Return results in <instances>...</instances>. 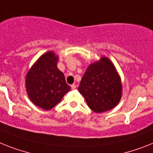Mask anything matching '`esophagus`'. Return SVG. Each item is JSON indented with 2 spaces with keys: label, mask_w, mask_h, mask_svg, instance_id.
<instances>
[{
  "label": "esophagus",
  "mask_w": 153,
  "mask_h": 153,
  "mask_svg": "<svg viewBox=\"0 0 153 153\" xmlns=\"http://www.w3.org/2000/svg\"><path fill=\"white\" fill-rule=\"evenodd\" d=\"M71 88H72V89H74V88H76L77 85L75 84H73V85H71Z\"/></svg>",
  "instance_id": "1"
}]
</instances>
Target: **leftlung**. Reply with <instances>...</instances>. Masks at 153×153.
<instances>
[{
    "instance_id": "8db88e82",
    "label": "left lung",
    "mask_w": 153,
    "mask_h": 153,
    "mask_svg": "<svg viewBox=\"0 0 153 153\" xmlns=\"http://www.w3.org/2000/svg\"><path fill=\"white\" fill-rule=\"evenodd\" d=\"M79 91L94 112H105L116 106L121 98L122 85L113 63L102 57L89 65L81 80Z\"/></svg>"
}]
</instances>
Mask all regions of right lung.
Instances as JSON below:
<instances>
[{
    "label": "right lung",
    "instance_id": "add662e5",
    "mask_svg": "<svg viewBox=\"0 0 153 153\" xmlns=\"http://www.w3.org/2000/svg\"><path fill=\"white\" fill-rule=\"evenodd\" d=\"M57 56L49 51L37 60L25 76L30 100L43 110L52 109L71 89L64 74L57 68Z\"/></svg>",
    "mask_w": 153,
    "mask_h": 153
}]
</instances>
